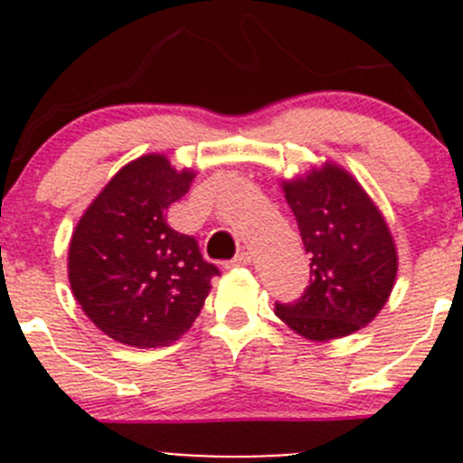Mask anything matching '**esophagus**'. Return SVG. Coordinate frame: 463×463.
<instances>
[{
    "instance_id": "esophagus-1",
    "label": "esophagus",
    "mask_w": 463,
    "mask_h": 463,
    "mask_svg": "<svg viewBox=\"0 0 463 463\" xmlns=\"http://www.w3.org/2000/svg\"><path fill=\"white\" fill-rule=\"evenodd\" d=\"M250 261V253L249 250H241V253H237L235 258H232L231 266H246Z\"/></svg>"
}]
</instances>
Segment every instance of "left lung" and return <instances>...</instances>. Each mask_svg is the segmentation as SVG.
<instances>
[{"instance_id":"1","label":"left lung","mask_w":463,"mask_h":463,"mask_svg":"<svg viewBox=\"0 0 463 463\" xmlns=\"http://www.w3.org/2000/svg\"><path fill=\"white\" fill-rule=\"evenodd\" d=\"M309 253V287L275 314L309 340L354 334L376 318L396 278V249L365 190L326 163L282 185Z\"/></svg>"}]
</instances>
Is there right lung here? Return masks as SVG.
<instances>
[{"label":"right lung","mask_w":463,"mask_h":463,"mask_svg":"<svg viewBox=\"0 0 463 463\" xmlns=\"http://www.w3.org/2000/svg\"><path fill=\"white\" fill-rule=\"evenodd\" d=\"M193 179L147 154L128 163L78 222L69 246L71 291L89 320L118 343L165 347L203 309L219 269L165 219Z\"/></svg>","instance_id":"obj_1"}]
</instances>
